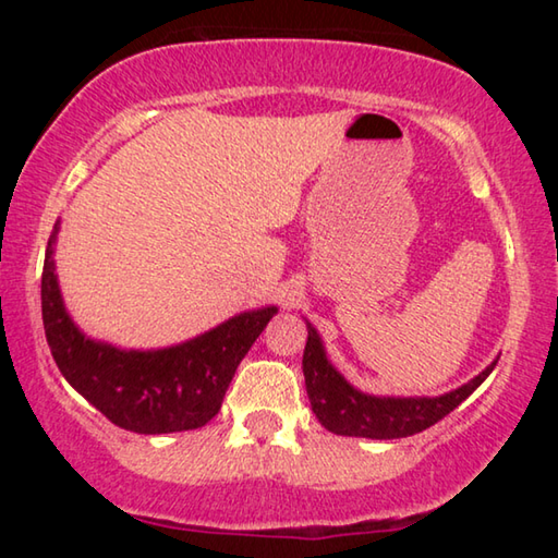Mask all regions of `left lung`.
I'll list each match as a JSON object with an SVG mask.
<instances>
[{
  "mask_svg": "<svg viewBox=\"0 0 558 558\" xmlns=\"http://www.w3.org/2000/svg\"><path fill=\"white\" fill-rule=\"evenodd\" d=\"M307 344L302 354V374L310 396V405L317 421L337 436L393 440L415 436L433 423L458 409L468 396L493 374L497 359L487 364L468 384L440 396H374L354 389L332 366L325 352L323 337L307 323Z\"/></svg>",
  "mask_w": 558,
  "mask_h": 558,
  "instance_id": "left-lung-1",
  "label": "left lung"
}]
</instances>
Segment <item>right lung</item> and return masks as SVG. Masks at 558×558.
Wrapping results in <instances>:
<instances>
[{"instance_id": "add662e5", "label": "right lung", "mask_w": 558, "mask_h": 558, "mask_svg": "<svg viewBox=\"0 0 558 558\" xmlns=\"http://www.w3.org/2000/svg\"><path fill=\"white\" fill-rule=\"evenodd\" d=\"M46 245L41 276V315L46 342L75 391L116 426L159 436L202 428L221 409L226 389L241 359L266 325L276 305L245 310L204 335L162 349H122L88 337L73 323L56 276V239Z\"/></svg>"}]
</instances>
